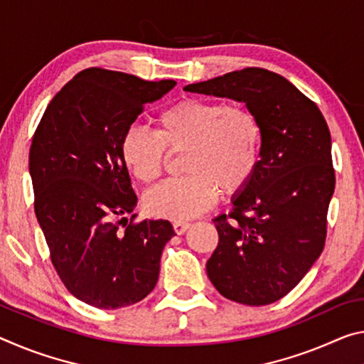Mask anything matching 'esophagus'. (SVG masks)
I'll list each match as a JSON object with an SVG mask.
<instances>
[{
	"instance_id": "obj_1",
	"label": "esophagus",
	"mask_w": 364,
	"mask_h": 364,
	"mask_svg": "<svg viewBox=\"0 0 364 364\" xmlns=\"http://www.w3.org/2000/svg\"><path fill=\"white\" fill-rule=\"evenodd\" d=\"M189 227H191V223H188V222H181V220L173 222V230H175L178 235H183Z\"/></svg>"
}]
</instances>
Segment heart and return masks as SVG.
Returning <instances> with one entry per match:
<instances>
[{
    "instance_id": "b5f03b06",
    "label": "heart",
    "mask_w": 364,
    "mask_h": 364,
    "mask_svg": "<svg viewBox=\"0 0 364 364\" xmlns=\"http://www.w3.org/2000/svg\"><path fill=\"white\" fill-rule=\"evenodd\" d=\"M262 128L250 108L205 99H183L157 117V131L129 126L121 137V159L142 183L164 175L168 152H184L188 173L151 189L147 210L188 220L215 204L218 188L243 189L261 159Z\"/></svg>"
}]
</instances>
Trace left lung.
Listing matches in <instances>:
<instances>
[{"label":"left lung","instance_id":"8db88e82","mask_svg":"<svg viewBox=\"0 0 364 364\" xmlns=\"http://www.w3.org/2000/svg\"><path fill=\"white\" fill-rule=\"evenodd\" d=\"M186 92L245 102L262 128L261 159L233 210L213 218L218 246L207 275L218 293L247 306L284 298L324 250L336 171L321 109L290 80L245 68Z\"/></svg>","mask_w":364,"mask_h":364}]
</instances>
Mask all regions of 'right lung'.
Here are the masks:
<instances>
[{"instance_id":"right-lung-1","label":"right lung","mask_w":364,"mask_h":364,"mask_svg":"<svg viewBox=\"0 0 364 364\" xmlns=\"http://www.w3.org/2000/svg\"><path fill=\"white\" fill-rule=\"evenodd\" d=\"M102 68L76 74L50 102L28 154L36 215L69 291L99 309L139 303L175 236L168 220L134 222L137 196L121 137L147 103L175 87Z\"/></svg>"}]
</instances>
